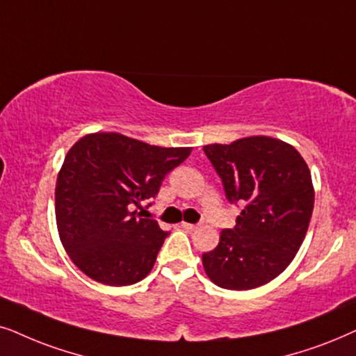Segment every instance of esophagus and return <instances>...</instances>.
I'll return each instance as SVG.
<instances>
[{"mask_svg":"<svg viewBox=\"0 0 356 356\" xmlns=\"http://www.w3.org/2000/svg\"><path fill=\"white\" fill-rule=\"evenodd\" d=\"M181 226L184 227V229L186 231H193V229H197V225H192V222H181Z\"/></svg>","mask_w":356,"mask_h":356,"instance_id":"obj_1","label":"esophagus"}]
</instances>
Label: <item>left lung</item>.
<instances>
[{
  "mask_svg": "<svg viewBox=\"0 0 356 356\" xmlns=\"http://www.w3.org/2000/svg\"><path fill=\"white\" fill-rule=\"evenodd\" d=\"M226 198L243 211L220 244L202 255L203 268L226 290H252L278 277L300 250L314 208V187L302 156L272 136L203 146Z\"/></svg>",
  "mask_w": 356,
  "mask_h": 356,
  "instance_id": "8db88e82",
  "label": "left lung"
}]
</instances>
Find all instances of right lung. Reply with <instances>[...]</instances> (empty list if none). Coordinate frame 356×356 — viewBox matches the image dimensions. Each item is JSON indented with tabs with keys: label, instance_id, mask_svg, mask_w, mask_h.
Listing matches in <instances>:
<instances>
[{
	"label": "right lung",
	"instance_id": "right-lung-1",
	"mask_svg": "<svg viewBox=\"0 0 356 356\" xmlns=\"http://www.w3.org/2000/svg\"><path fill=\"white\" fill-rule=\"evenodd\" d=\"M192 148H161L120 134H89L71 146L55 187L60 241L73 264L108 286L151 272L168 233L136 208Z\"/></svg>",
	"mask_w": 356,
	"mask_h": 356
}]
</instances>
